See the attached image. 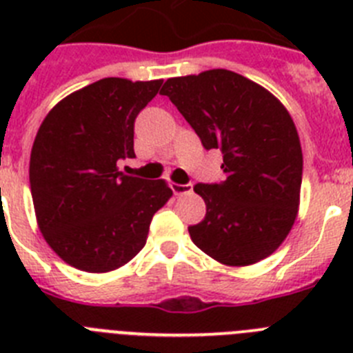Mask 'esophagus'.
Wrapping results in <instances>:
<instances>
[{
	"mask_svg": "<svg viewBox=\"0 0 353 353\" xmlns=\"http://www.w3.org/2000/svg\"><path fill=\"white\" fill-rule=\"evenodd\" d=\"M171 189H173L174 196H183L192 192V183H171Z\"/></svg>",
	"mask_w": 353,
	"mask_h": 353,
	"instance_id": "1",
	"label": "esophagus"
}]
</instances>
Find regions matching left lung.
<instances>
[{
	"label": "left lung",
	"mask_w": 353,
	"mask_h": 353,
	"mask_svg": "<svg viewBox=\"0 0 353 353\" xmlns=\"http://www.w3.org/2000/svg\"><path fill=\"white\" fill-rule=\"evenodd\" d=\"M161 93L205 148L223 152L226 180L194 187L207 214L189 228L192 242L228 267L270 256L301 205L302 148L288 109L261 84L224 68L171 77Z\"/></svg>",
	"instance_id": "1"
}]
</instances>
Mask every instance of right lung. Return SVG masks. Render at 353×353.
I'll list each match as a JSON object with an SVG mask.
<instances>
[{"label": "right lung", "instance_id": "add662e5", "mask_svg": "<svg viewBox=\"0 0 353 353\" xmlns=\"http://www.w3.org/2000/svg\"><path fill=\"white\" fill-rule=\"evenodd\" d=\"M162 79L105 77L61 99L43 118L30 157L37 224L65 263L117 270L146 244L152 217L173 191L166 180L120 171L134 154V120Z\"/></svg>", "mask_w": 353, "mask_h": 353}]
</instances>
